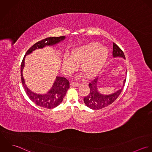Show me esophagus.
Listing matches in <instances>:
<instances>
[{
	"instance_id": "1",
	"label": "esophagus",
	"mask_w": 152,
	"mask_h": 152,
	"mask_svg": "<svg viewBox=\"0 0 152 152\" xmlns=\"http://www.w3.org/2000/svg\"><path fill=\"white\" fill-rule=\"evenodd\" d=\"M79 85V84L78 83H71V86H72V87H77V86H78Z\"/></svg>"
}]
</instances>
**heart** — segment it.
Segmentation results:
<instances>
[{
    "mask_svg": "<svg viewBox=\"0 0 152 152\" xmlns=\"http://www.w3.org/2000/svg\"><path fill=\"white\" fill-rule=\"evenodd\" d=\"M108 50L98 43H90L73 48L70 57L63 56L62 65L64 71L68 74L77 68L76 63H80V69L85 73L87 78L95 76L105 65L108 57Z\"/></svg>",
    "mask_w": 152,
    "mask_h": 152,
    "instance_id": "heart-1",
    "label": "heart"
}]
</instances>
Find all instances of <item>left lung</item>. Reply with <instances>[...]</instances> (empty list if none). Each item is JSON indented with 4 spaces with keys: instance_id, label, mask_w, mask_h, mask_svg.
I'll return each instance as SVG.
<instances>
[{
    "instance_id": "8db88e82",
    "label": "left lung",
    "mask_w": 152,
    "mask_h": 152,
    "mask_svg": "<svg viewBox=\"0 0 152 152\" xmlns=\"http://www.w3.org/2000/svg\"><path fill=\"white\" fill-rule=\"evenodd\" d=\"M112 56L113 58L122 57L125 59V54L122 50L114 43H113ZM98 80L99 78L97 77L89 84V94L84 98V102L87 107L95 110L104 108L112 104L121 94L126 81L125 78L124 80L123 86L121 89L111 94L107 95L102 94L99 92L98 88Z\"/></svg>"
}]
</instances>
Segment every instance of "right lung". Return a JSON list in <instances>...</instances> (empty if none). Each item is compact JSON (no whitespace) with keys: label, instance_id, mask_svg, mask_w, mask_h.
Segmentation results:
<instances>
[{"label":"right lung","instance_id":"add662e5","mask_svg":"<svg viewBox=\"0 0 152 152\" xmlns=\"http://www.w3.org/2000/svg\"><path fill=\"white\" fill-rule=\"evenodd\" d=\"M65 36L58 37H48L32 45L26 52L22 60L21 65V78L24 89L29 98L38 106L45 108L52 109L58 106L63 101L67 90L69 88V81L64 78L57 76L51 89L45 94H40L31 91L25 83L23 75V71L25 66V58L27 55L32 53L37 49L43 48L45 46H53L64 40Z\"/></svg>","mask_w":152,"mask_h":152}]
</instances>
